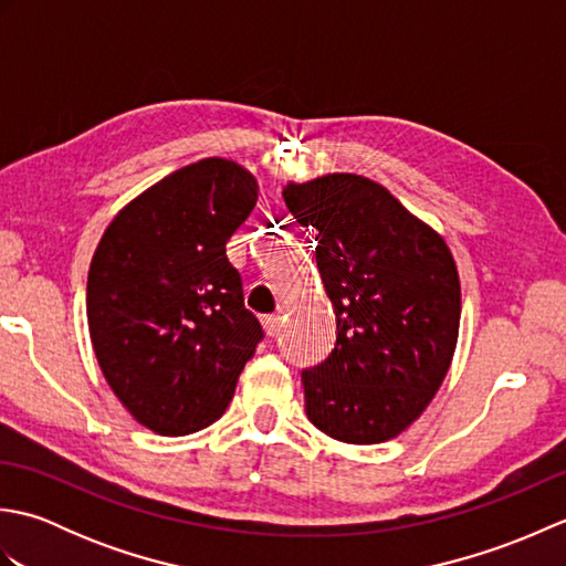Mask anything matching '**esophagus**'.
<instances>
[{"mask_svg":"<svg viewBox=\"0 0 566 566\" xmlns=\"http://www.w3.org/2000/svg\"><path fill=\"white\" fill-rule=\"evenodd\" d=\"M262 326H264V333H268L270 338H274V335L280 333V328H282V318L280 316H268V318H262Z\"/></svg>","mask_w":566,"mask_h":566,"instance_id":"obj_1","label":"esophagus"}]
</instances>
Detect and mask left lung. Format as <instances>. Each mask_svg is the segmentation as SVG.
I'll list each match as a JSON object with an SVG mask.
<instances>
[{
  "label": "left lung",
  "mask_w": 566,
  "mask_h": 566,
  "mask_svg": "<svg viewBox=\"0 0 566 566\" xmlns=\"http://www.w3.org/2000/svg\"><path fill=\"white\" fill-rule=\"evenodd\" d=\"M282 197L316 233L335 311V347L302 371L306 416L340 442L391 440L426 411L452 363L462 302L450 248L367 177L326 175Z\"/></svg>",
  "instance_id": "left-lung-1"
}]
</instances>
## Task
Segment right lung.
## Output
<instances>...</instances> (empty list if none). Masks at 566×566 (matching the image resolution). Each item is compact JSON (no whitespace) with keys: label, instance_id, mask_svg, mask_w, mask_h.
<instances>
[{"label":"right lung","instance_id":"1","mask_svg":"<svg viewBox=\"0 0 566 566\" xmlns=\"http://www.w3.org/2000/svg\"><path fill=\"white\" fill-rule=\"evenodd\" d=\"M233 160L167 175L116 213L87 276V321L104 379L138 423L187 436L221 418L264 338L226 243L255 209Z\"/></svg>","mask_w":566,"mask_h":566}]
</instances>
